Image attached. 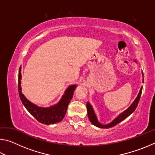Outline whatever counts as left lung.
Instances as JSON below:
<instances>
[{
	"label": "left lung",
	"instance_id": "8db88e82",
	"mask_svg": "<svg viewBox=\"0 0 155 155\" xmlns=\"http://www.w3.org/2000/svg\"><path fill=\"white\" fill-rule=\"evenodd\" d=\"M142 74H143V72H142ZM142 88H143V87H141L140 92H139L137 98H135L134 102L131 104V105L128 107V108L126 110V111L122 112V114H120L118 116H117L116 118L113 120L111 122H110L109 124H101V122H99V121L98 120V118H97V117H96L95 112H94V110L93 109L92 106L91 105V104L89 103V102H87L86 106H87V115H88V117H89V120H90V121L91 122V124H94V126H96V127H97L101 128H109L111 127H115V125L119 124L120 122H121L122 121H123V120L127 118V117L129 116V115L135 111V109L137 108V107L138 105V103H139V101H140V99L141 97V91H142Z\"/></svg>",
	"mask_w": 155,
	"mask_h": 155
}]
</instances>
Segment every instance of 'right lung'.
<instances>
[{"label":"right lung","mask_w":155,"mask_h":155,"mask_svg":"<svg viewBox=\"0 0 155 155\" xmlns=\"http://www.w3.org/2000/svg\"><path fill=\"white\" fill-rule=\"evenodd\" d=\"M21 78H22V75H21V68H20L19 73H18V92L21 101L27 111L38 122L44 124H52L61 122L64 119L65 113L67 111L68 106L72 98L73 94L77 85H73L68 87L61 100L55 105L50 107H41L31 103L22 93Z\"/></svg>","instance_id":"1"}]
</instances>
